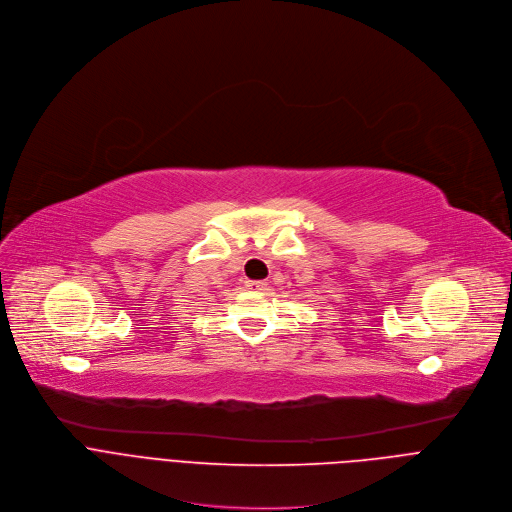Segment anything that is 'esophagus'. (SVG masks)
<instances>
[{"label":"esophagus","mask_w":512,"mask_h":512,"mask_svg":"<svg viewBox=\"0 0 512 512\" xmlns=\"http://www.w3.org/2000/svg\"><path fill=\"white\" fill-rule=\"evenodd\" d=\"M246 288L248 290H264L266 282H262V280H246Z\"/></svg>","instance_id":"obj_1"}]
</instances>
